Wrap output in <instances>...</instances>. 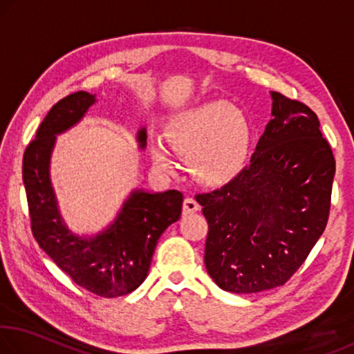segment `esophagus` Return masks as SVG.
Segmentation results:
<instances>
[{
    "instance_id": "obj_1",
    "label": "esophagus",
    "mask_w": 354,
    "mask_h": 354,
    "mask_svg": "<svg viewBox=\"0 0 354 354\" xmlns=\"http://www.w3.org/2000/svg\"><path fill=\"white\" fill-rule=\"evenodd\" d=\"M198 211H200V205L196 203V200L187 196V198H185L183 203V215H190V214H195Z\"/></svg>"
}]
</instances>
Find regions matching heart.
<instances>
[{"label": "heart", "mask_w": 354, "mask_h": 354, "mask_svg": "<svg viewBox=\"0 0 354 354\" xmlns=\"http://www.w3.org/2000/svg\"><path fill=\"white\" fill-rule=\"evenodd\" d=\"M167 142L187 158V165L198 181L223 184L231 181L247 162L253 128L243 111L227 101H211L179 112L165 129ZM154 165L167 175L176 165L162 142L151 143Z\"/></svg>", "instance_id": "heart-1"}]
</instances>
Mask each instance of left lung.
<instances>
[{
    "label": "left lung",
    "instance_id": "1",
    "mask_svg": "<svg viewBox=\"0 0 354 354\" xmlns=\"http://www.w3.org/2000/svg\"><path fill=\"white\" fill-rule=\"evenodd\" d=\"M272 95V120L250 164L221 189L196 195L207 220L205 263L220 289L284 284L325 231L335 160L315 113Z\"/></svg>",
    "mask_w": 354,
    "mask_h": 354
}]
</instances>
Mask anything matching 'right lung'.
I'll list each match as a JSON object with an SVG mask.
<instances>
[{"label": "right lung", "instance_id": "obj_1", "mask_svg": "<svg viewBox=\"0 0 354 354\" xmlns=\"http://www.w3.org/2000/svg\"><path fill=\"white\" fill-rule=\"evenodd\" d=\"M97 101L93 93L76 92L51 107L23 156V183L39 247L77 286L115 298L136 290L148 277L158 241L181 217L183 194L136 187L101 231L71 230L51 181V156L57 136L75 128ZM136 142L142 151L147 148L145 127L137 129Z\"/></svg>", "mask_w": 354, "mask_h": 354}]
</instances>
